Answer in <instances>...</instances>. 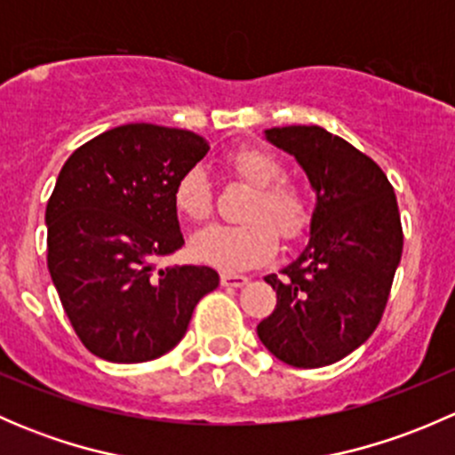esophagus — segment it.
<instances>
[{
	"instance_id": "esophagus-1",
	"label": "esophagus",
	"mask_w": 455,
	"mask_h": 455,
	"mask_svg": "<svg viewBox=\"0 0 455 455\" xmlns=\"http://www.w3.org/2000/svg\"><path fill=\"white\" fill-rule=\"evenodd\" d=\"M220 282H222V286H227V288H242V286H246V283H249V277H244V275L222 273Z\"/></svg>"
}]
</instances>
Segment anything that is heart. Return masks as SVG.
<instances>
[{"instance_id": "1", "label": "heart", "mask_w": 455, "mask_h": 455, "mask_svg": "<svg viewBox=\"0 0 455 455\" xmlns=\"http://www.w3.org/2000/svg\"><path fill=\"white\" fill-rule=\"evenodd\" d=\"M227 164L242 182L253 187L244 206V224L204 228L191 240V251L204 264L237 273L266 264L277 253V233L286 242L306 235L313 209L306 191L283 180V163L259 147H240L227 156ZM176 209L185 218L202 222L213 211V191L202 167H191L173 189Z\"/></svg>"}]
</instances>
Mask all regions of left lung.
Instances as JSON below:
<instances>
[{
  "label": "left lung",
  "mask_w": 455,
  "mask_h": 455,
  "mask_svg": "<svg viewBox=\"0 0 455 455\" xmlns=\"http://www.w3.org/2000/svg\"><path fill=\"white\" fill-rule=\"evenodd\" d=\"M264 134L295 156L316 204L306 249L279 277H266L277 306L257 337L292 368H323L368 341L383 316L403 253L396 196L374 160L323 127Z\"/></svg>",
  "instance_id": "obj_1"
}]
</instances>
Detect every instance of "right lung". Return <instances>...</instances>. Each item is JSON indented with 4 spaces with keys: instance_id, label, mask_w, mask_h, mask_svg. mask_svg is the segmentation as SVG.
Wrapping results in <instances>:
<instances>
[{
    "instance_id": "add662e5",
    "label": "right lung",
    "mask_w": 455,
    "mask_h": 455,
    "mask_svg": "<svg viewBox=\"0 0 455 455\" xmlns=\"http://www.w3.org/2000/svg\"><path fill=\"white\" fill-rule=\"evenodd\" d=\"M206 151L194 132L130 123L63 164L45 206L48 270L76 337L99 359L167 355L218 288L209 266H158L185 244L173 189Z\"/></svg>"
}]
</instances>
